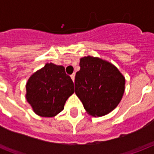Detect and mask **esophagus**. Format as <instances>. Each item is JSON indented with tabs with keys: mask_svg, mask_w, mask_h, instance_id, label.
<instances>
[{
	"mask_svg": "<svg viewBox=\"0 0 154 154\" xmlns=\"http://www.w3.org/2000/svg\"><path fill=\"white\" fill-rule=\"evenodd\" d=\"M70 77H71V79H72V82H74V80H75V74H72V75H71V76H70Z\"/></svg>",
	"mask_w": 154,
	"mask_h": 154,
	"instance_id": "esophagus-1",
	"label": "esophagus"
}]
</instances>
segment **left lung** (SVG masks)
<instances>
[{
    "label": "left lung",
    "instance_id": "1",
    "mask_svg": "<svg viewBox=\"0 0 154 154\" xmlns=\"http://www.w3.org/2000/svg\"><path fill=\"white\" fill-rule=\"evenodd\" d=\"M75 76V94L87 113L102 117L117 107L125 92V79L114 65L101 58L87 56L80 59Z\"/></svg>",
    "mask_w": 154,
    "mask_h": 154
}]
</instances>
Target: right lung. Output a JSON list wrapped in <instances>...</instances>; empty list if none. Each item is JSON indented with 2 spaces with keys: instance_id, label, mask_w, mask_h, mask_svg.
Returning a JSON list of instances; mask_svg holds the SVG:
<instances>
[{
  "instance_id": "obj_1",
  "label": "right lung",
  "mask_w": 154,
  "mask_h": 154,
  "mask_svg": "<svg viewBox=\"0 0 154 154\" xmlns=\"http://www.w3.org/2000/svg\"><path fill=\"white\" fill-rule=\"evenodd\" d=\"M25 98L40 117H53L64 109L74 85L62 65L46 63L31 75L26 83Z\"/></svg>"
}]
</instances>
